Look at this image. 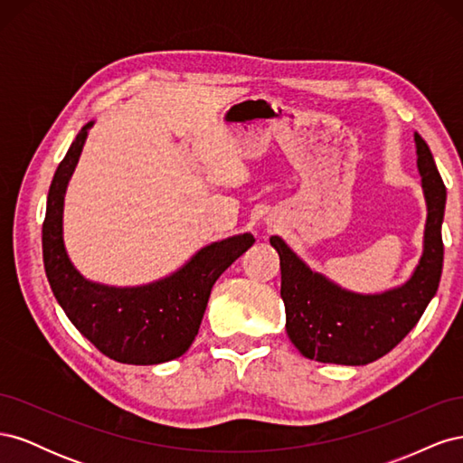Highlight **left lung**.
I'll use <instances>...</instances> for the list:
<instances>
[{"instance_id":"left-lung-1","label":"left lung","mask_w":463,"mask_h":463,"mask_svg":"<svg viewBox=\"0 0 463 463\" xmlns=\"http://www.w3.org/2000/svg\"><path fill=\"white\" fill-rule=\"evenodd\" d=\"M413 138L427 222L421 259L403 284L378 293L345 289L313 270L282 237H270L282 270L286 332L307 359L335 365H367L381 359L410 334L439 289L446 187L427 143L419 133Z\"/></svg>"}]
</instances>
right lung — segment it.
<instances>
[{
  "label": "right lung",
  "mask_w": 463,
  "mask_h": 463,
  "mask_svg": "<svg viewBox=\"0 0 463 463\" xmlns=\"http://www.w3.org/2000/svg\"><path fill=\"white\" fill-rule=\"evenodd\" d=\"M92 125L89 121L79 131L52 179L42 226L46 276L67 318L106 357L128 365H158L191 347L216 279L255 237L240 233L210 243L170 276L143 286L118 288L87 279L67 255L63 203Z\"/></svg>",
  "instance_id": "right-lung-1"
}]
</instances>
